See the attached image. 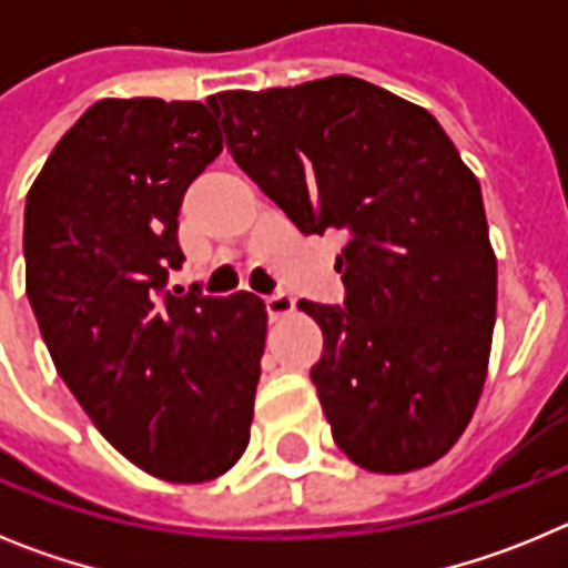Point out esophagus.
Segmentation results:
<instances>
[{
	"mask_svg": "<svg viewBox=\"0 0 568 568\" xmlns=\"http://www.w3.org/2000/svg\"><path fill=\"white\" fill-rule=\"evenodd\" d=\"M293 310H295V301L290 298L287 293L270 295V298H267V313H270V318H273V321L287 318V315L293 313Z\"/></svg>",
	"mask_w": 568,
	"mask_h": 568,
	"instance_id": "34e87169",
	"label": "esophagus"
}]
</instances>
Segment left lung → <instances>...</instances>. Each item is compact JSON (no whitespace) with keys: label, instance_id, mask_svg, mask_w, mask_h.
<instances>
[{"label":"left lung","instance_id":"left-lung-1","mask_svg":"<svg viewBox=\"0 0 568 568\" xmlns=\"http://www.w3.org/2000/svg\"><path fill=\"white\" fill-rule=\"evenodd\" d=\"M235 164L304 235L341 230L344 307L298 301L333 438L361 469H424L469 426L498 307L480 184L435 115L355 77L210 97Z\"/></svg>","mask_w":568,"mask_h":568}]
</instances>
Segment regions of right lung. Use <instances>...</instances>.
I'll return each mask as SVG.
<instances>
[{
	"label": "right lung",
	"mask_w": 568,
	"mask_h": 568,
	"mask_svg": "<svg viewBox=\"0 0 568 568\" xmlns=\"http://www.w3.org/2000/svg\"><path fill=\"white\" fill-rule=\"evenodd\" d=\"M222 148L207 104L102 99L24 204V290L57 373L130 464L173 484L244 455L267 338L253 293H164L184 190Z\"/></svg>",
	"instance_id": "right-lung-1"
}]
</instances>
